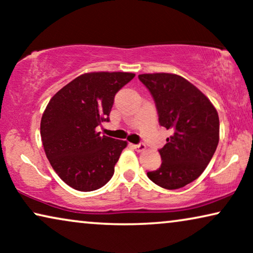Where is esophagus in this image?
<instances>
[{
	"label": "esophagus",
	"instance_id": "esophagus-1",
	"mask_svg": "<svg viewBox=\"0 0 253 253\" xmlns=\"http://www.w3.org/2000/svg\"><path fill=\"white\" fill-rule=\"evenodd\" d=\"M132 147L137 152H143V151L146 150V145H145L144 143H140V144H137V145H132Z\"/></svg>",
	"mask_w": 253,
	"mask_h": 253
}]
</instances>
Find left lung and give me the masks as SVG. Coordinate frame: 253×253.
I'll return each mask as SVG.
<instances>
[{"instance_id":"left-lung-1","label":"left lung","mask_w":253,"mask_h":253,"mask_svg":"<svg viewBox=\"0 0 253 253\" xmlns=\"http://www.w3.org/2000/svg\"><path fill=\"white\" fill-rule=\"evenodd\" d=\"M139 81L157 106L159 123L172 134L159 150L162 164L148 171L164 189L185 186L202 175L219 144V115L209 98L185 78L175 74H143Z\"/></svg>"}]
</instances>
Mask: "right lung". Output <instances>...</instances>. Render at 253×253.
<instances>
[{
    "instance_id": "add662e5",
    "label": "right lung",
    "mask_w": 253,
    "mask_h": 253,
    "mask_svg": "<svg viewBox=\"0 0 253 253\" xmlns=\"http://www.w3.org/2000/svg\"><path fill=\"white\" fill-rule=\"evenodd\" d=\"M134 77L131 72H89L62 87L44 109L40 133L44 153L60 178L78 191L106 184L127 143L101 136L115 94Z\"/></svg>"
}]
</instances>
